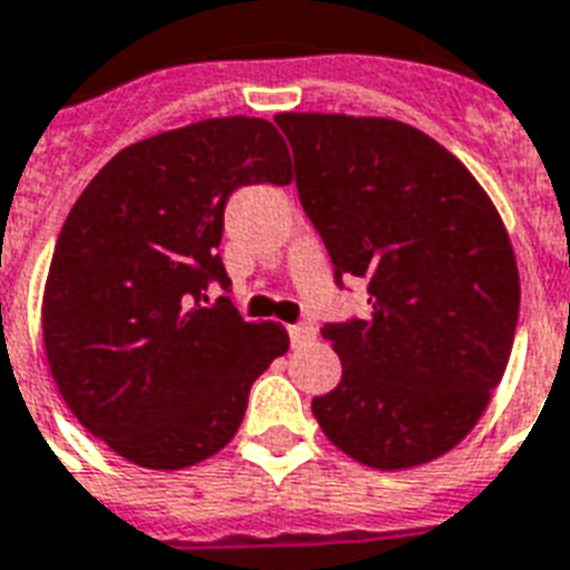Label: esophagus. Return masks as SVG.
Instances as JSON below:
<instances>
[{"label": "esophagus", "instance_id": "34e87169", "mask_svg": "<svg viewBox=\"0 0 570 570\" xmlns=\"http://www.w3.org/2000/svg\"><path fill=\"white\" fill-rule=\"evenodd\" d=\"M311 337H314V325H307V323L289 325V341H293L295 346H298V343H304V341H311Z\"/></svg>", "mask_w": 570, "mask_h": 570}]
</instances>
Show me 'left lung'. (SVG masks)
Here are the masks:
<instances>
[{"instance_id": "8db88e82", "label": "left lung", "mask_w": 570, "mask_h": 570, "mask_svg": "<svg viewBox=\"0 0 570 570\" xmlns=\"http://www.w3.org/2000/svg\"><path fill=\"white\" fill-rule=\"evenodd\" d=\"M275 121L334 284L364 277L371 295V314L320 328L343 376L314 397L316 421L364 466L440 458L488 410L514 343L520 277L502 217L449 149L403 121Z\"/></svg>"}]
</instances>
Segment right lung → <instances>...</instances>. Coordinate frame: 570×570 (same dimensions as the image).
<instances>
[{"label":"right lung","mask_w":570,"mask_h":570,"mask_svg":"<svg viewBox=\"0 0 570 570\" xmlns=\"http://www.w3.org/2000/svg\"><path fill=\"white\" fill-rule=\"evenodd\" d=\"M289 151L266 119H206L121 149L73 203L43 289V346L82 428L146 469L212 458L245 419L256 376L289 350L245 323L217 254L227 199L286 185Z\"/></svg>","instance_id":"right-lung-1"}]
</instances>
